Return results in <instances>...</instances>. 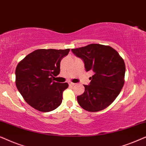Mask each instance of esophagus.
Listing matches in <instances>:
<instances>
[{
    "instance_id": "esophagus-1",
    "label": "esophagus",
    "mask_w": 146,
    "mask_h": 146,
    "mask_svg": "<svg viewBox=\"0 0 146 146\" xmlns=\"http://www.w3.org/2000/svg\"><path fill=\"white\" fill-rule=\"evenodd\" d=\"M68 84H69V85H70V86H74V85H75V83L71 82H69Z\"/></svg>"
}]
</instances>
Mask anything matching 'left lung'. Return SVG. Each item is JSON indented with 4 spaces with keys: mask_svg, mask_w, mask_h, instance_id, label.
I'll return each instance as SVG.
<instances>
[{
    "mask_svg": "<svg viewBox=\"0 0 146 146\" xmlns=\"http://www.w3.org/2000/svg\"><path fill=\"white\" fill-rule=\"evenodd\" d=\"M71 50L82 60L86 71L94 72L89 85H84V92L77 96L78 102L85 110H102L114 101L122 88L124 61L110 46L91 44Z\"/></svg>",
    "mask_w": 146,
    "mask_h": 146,
    "instance_id": "left-lung-1",
    "label": "left lung"
}]
</instances>
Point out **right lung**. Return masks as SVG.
<instances>
[{"instance_id":"right-lung-1","label":"right lung","mask_w":146,"mask_h":146,"mask_svg":"<svg viewBox=\"0 0 146 146\" xmlns=\"http://www.w3.org/2000/svg\"><path fill=\"white\" fill-rule=\"evenodd\" d=\"M70 49H39L28 54L17 65L16 86L25 100L37 110L48 112L62 103L68 83L56 82L60 61Z\"/></svg>"}]
</instances>
